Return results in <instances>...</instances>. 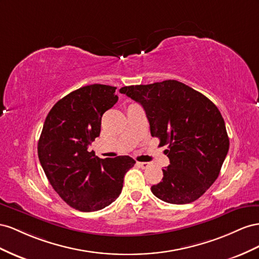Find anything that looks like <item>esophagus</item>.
<instances>
[{"mask_svg": "<svg viewBox=\"0 0 259 259\" xmlns=\"http://www.w3.org/2000/svg\"><path fill=\"white\" fill-rule=\"evenodd\" d=\"M138 166L141 167L142 169H145V168H147V167L150 166V164H149V162H145V161H139L138 162Z\"/></svg>", "mask_w": 259, "mask_h": 259, "instance_id": "esophagus-1", "label": "esophagus"}]
</instances>
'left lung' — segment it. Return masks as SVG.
<instances>
[{
	"instance_id": "obj_1",
	"label": "left lung",
	"mask_w": 259,
	"mask_h": 259,
	"mask_svg": "<svg viewBox=\"0 0 259 259\" xmlns=\"http://www.w3.org/2000/svg\"><path fill=\"white\" fill-rule=\"evenodd\" d=\"M140 103L150 121L151 135L169 144L170 165L153 194L170 204L196 201L218 178L229 151L226 124L213 103L177 80L123 87L119 90Z\"/></svg>"
}]
</instances>
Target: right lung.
<instances>
[{
	"mask_svg": "<svg viewBox=\"0 0 259 259\" xmlns=\"http://www.w3.org/2000/svg\"><path fill=\"white\" fill-rule=\"evenodd\" d=\"M116 88L85 85L58 101L48 114L38 142L51 186L72 208L97 211L119 196L123 177L136 160L101 159L88 147L100 136L102 116L118 101Z\"/></svg>",
	"mask_w": 259,
	"mask_h": 259,
	"instance_id": "obj_1",
	"label": "right lung"
}]
</instances>
